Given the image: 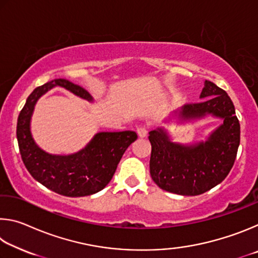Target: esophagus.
<instances>
[{
	"label": "esophagus",
	"instance_id": "34e87169",
	"mask_svg": "<svg viewBox=\"0 0 258 258\" xmlns=\"http://www.w3.org/2000/svg\"><path fill=\"white\" fill-rule=\"evenodd\" d=\"M137 132L139 134V137L145 138L148 133V127L146 125H139L137 127Z\"/></svg>",
	"mask_w": 258,
	"mask_h": 258
}]
</instances>
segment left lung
<instances>
[{
    "label": "left lung",
    "mask_w": 258,
    "mask_h": 258,
    "mask_svg": "<svg viewBox=\"0 0 258 258\" xmlns=\"http://www.w3.org/2000/svg\"><path fill=\"white\" fill-rule=\"evenodd\" d=\"M202 102L182 107L183 118L206 113L223 119V124L206 142L181 146L169 141L164 130L149 133L150 174L160 189L182 196H198L211 190L230 173L240 145V124L232 100L213 82L205 81Z\"/></svg>",
    "instance_id": "left-lung-1"
}]
</instances>
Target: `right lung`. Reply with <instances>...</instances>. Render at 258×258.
Wrapping results in <instances>:
<instances>
[{
  "mask_svg": "<svg viewBox=\"0 0 258 258\" xmlns=\"http://www.w3.org/2000/svg\"><path fill=\"white\" fill-rule=\"evenodd\" d=\"M56 85L92 101L87 91L64 78H56L36 87L27 98L17 123L21 159L35 180L56 194L66 197L93 195L110 182L125 150L138 139V135L134 131L101 132L77 154L69 156L46 154L34 142L29 123L38 98Z\"/></svg>",
  "mask_w": 258,
  "mask_h": 258,
  "instance_id": "add662e5",
  "label": "right lung"
}]
</instances>
